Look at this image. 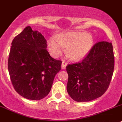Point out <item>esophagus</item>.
<instances>
[{
    "label": "esophagus",
    "mask_w": 122,
    "mask_h": 122,
    "mask_svg": "<svg viewBox=\"0 0 122 122\" xmlns=\"http://www.w3.org/2000/svg\"><path fill=\"white\" fill-rule=\"evenodd\" d=\"M67 64V62H65V61H62V65H61V67H62V69H65L66 68Z\"/></svg>",
    "instance_id": "obj_1"
}]
</instances>
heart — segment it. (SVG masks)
<instances>
[{
	"mask_svg": "<svg viewBox=\"0 0 122 122\" xmlns=\"http://www.w3.org/2000/svg\"><path fill=\"white\" fill-rule=\"evenodd\" d=\"M93 39L90 34L83 32H69L57 37H51L48 41L51 55L58 56L67 47V54L72 60H80L86 56L92 48Z\"/></svg>",
	"mask_w": 122,
	"mask_h": 122,
	"instance_id": "heart-1",
	"label": "heart"
}]
</instances>
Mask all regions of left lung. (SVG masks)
<instances>
[{"label": "left lung", "instance_id": "left-lung-1", "mask_svg": "<svg viewBox=\"0 0 122 122\" xmlns=\"http://www.w3.org/2000/svg\"><path fill=\"white\" fill-rule=\"evenodd\" d=\"M114 69L112 43H96L82 61L66 66L67 93L77 102H88L101 97L109 86Z\"/></svg>", "mask_w": 122, "mask_h": 122}]
</instances>
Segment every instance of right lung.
Instances as JSON below:
<instances>
[{
  "label": "right lung",
  "instance_id": "1",
  "mask_svg": "<svg viewBox=\"0 0 122 122\" xmlns=\"http://www.w3.org/2000/svg\"><path fill=\"white\" fill-rule=\"evenodd\" d=\"M11 45L8 69L15 90L26 99H43L50 92L62 62L51 58L44 37L30 26L16 36Z\"/></svg>",
  "mask_w": 122,
  "mask_h": 122
}]
</instances>
